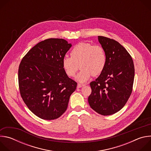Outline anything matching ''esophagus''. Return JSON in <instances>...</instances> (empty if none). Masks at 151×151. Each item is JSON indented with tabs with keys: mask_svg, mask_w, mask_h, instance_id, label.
Listing matches in <instances>:
<instances>
[{
	"mask_svg": "<svg viewBox=\"0 0 151 151\" xmlns=\"http://www.w3.org/2000/svg\"><path fill=\"white\" fill-rule=\"evenodd\" d=\"M83 86H84L83 84H81V83H78V85H77V88H81Z\"/></svg>",
	"mask_w": 151,
	"mask_h": 151,
	"instance_id": "esophagus-1",
	"label": "esophagus"
}]
</instances>
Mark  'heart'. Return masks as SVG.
<instances>
[{"mask_svg": "<svg viewBox=\"0 0 151 151\" xmlns=\"http://www.w3.org/2000/svg\"><path fill=\"white\" fill-rule=\"evenodd\" d=\"M70 54L71 57H63V68L69 76L73 77L79 65L81 70L76 77V80L79 82L87 81L93 75H100L105 68L106 55L101 46L81 42L73 48Z\"/></svg>", "mask_w": 151, "mask_h": 151, "instance_id": "obj_1", "label": "heart"}]
</instances>
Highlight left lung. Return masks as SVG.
Masks as SVG:
<instances>
[{
  "label": "left lung",
  "instance_id": "left-lung-1",
  "mask_svg": "<svg viewBox=\"0 0 151 151\" xmlns=\"http://www.w3.org/2000/svg\"><path fill=\"white\" fill-rule=\"evenodd\" d=\"M106 55V66L95 81L90 83L88 103L99 114L107 116L120 111L130 97L134 78L133 59L117 41L98 36Z\"/></svg>",
  "mask_w": 151,
  "mask_h": 151
}]
</instances>
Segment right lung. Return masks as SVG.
I'll return each mask as SVG.
<instances>
[{"label": "right lung", "mask_w": 151, "mask_h": 151, "mask_svg": "<svg viewBox=\"0 0 151 151\" xmlns=\"http://www.w3.org/2000/svg\"><path fill=\"white\" fill-rule=\"evenodd\" d=\"M71 47L63 39H48L33 47L21 61V96L30 111L41 119L52 120L61 116L76 88L77 83L68 77L62 64Z\"/></svg>", "instance_id": "1"}]
</instances>
